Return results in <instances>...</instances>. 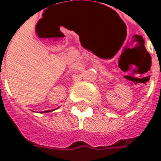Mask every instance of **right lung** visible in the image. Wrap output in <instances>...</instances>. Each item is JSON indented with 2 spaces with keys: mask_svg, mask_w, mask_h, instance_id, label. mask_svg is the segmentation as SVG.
I'll use <instances>...</instances> for the list:
<instances>
[{
  "mask_svg": "<svg viewBox=\"0 0 161 161\" xmlns=\"http://www.w3.org/2000/svg\"><path fill=\"white\" fill-rule=\"evenodd\" d=\"M50 111H51V110H47V111H43V112H45V113H46V112H50ZM53 111V110H52Z\"/></svg>",
  "mask_w": 161,
  "mask_h": 161,
  "instance_id": "right-lung-1",
  "label": "right lung"
}]
</instances>
